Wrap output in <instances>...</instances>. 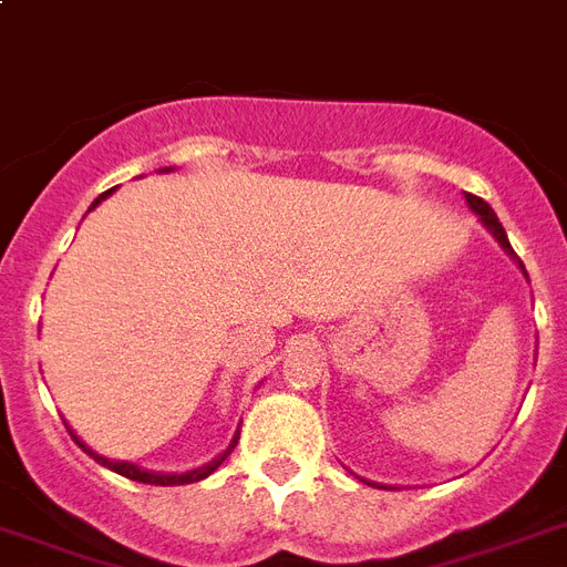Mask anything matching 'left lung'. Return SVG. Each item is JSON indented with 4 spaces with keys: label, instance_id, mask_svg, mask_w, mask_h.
Returning <instances> with one entry per match:
<instances>
[{
    "label": "left lung",
    "instance_id": "8db88e82",
    "mask_svg": "<svg viewBox=\"0 0 567 567\" xmlns=\"http://www.w3.org/2000/svg\"><path fill=\"white\" fill-rule=\"evenodd\" d=\"M465 199H467V205H471V208L480 214V220L488 226V231H492L494 238L501 240V247L506 249V252H515V249H512V244H509V238H506V231H503L501 220H497V214L492 212V205L485 203V199H480V196H474V194H465Z\"/></svg>",
    "mask_w": 567,
    "mask_h": 567
}]
</instances>
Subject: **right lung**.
<instances>
[{"instance_id":"add662e5","label":"right lung","mask_w":567,"mask_h":567,"mask_svg":"<svg viewBox=\"0 0 567 567\" xmlns=\"http://www.w3.org/2000/svg\"><path fill=\"white\" fill-rule=\"evenodd\" d=\"M109 194H111V190L100 194V199H96V203H93L91 208H96V205H100L102 199H105V196H109ZM73 439H75V435H73ZM75 444H79V447H84V444L79 439H75ZM235 444H238V435L231 439V444H229V447H226V453H220V456L214 458V462H208V465H205V467H196V471H188V474H150V471H141V467L128 465V462H109V458L96 456V453H91V450H87V447H84V453H91V456L96 458L100 465H105V467H109V471H114V474L126 476V480H135V483H146V485H185V483H199V480H205V476H208V474H214V471H217V467L223 465V458L229 456L231 450H235Z\"/></svg>"}]
</instances>
